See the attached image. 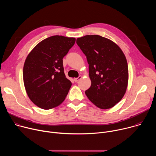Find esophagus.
<instances>
[{
	"mask_svg": "<svg viewBox=\"0 0 156 156\" xmlns=\"http://www.w3.org/2000/svg\"><path fill=\"white\" fill-rule=\"evenodd\" d=\"M81 78H82V76L80 75V76H79L78 78H75L74 79V81H75V82H77L78 81H79L80 80H81Z\"/></svg>",
	"mask_w": 156,
	"mask_h": 156,
	"instance_id": "34e87169",
	"label": "esophagus"
}]
</instances>
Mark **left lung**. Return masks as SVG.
Listing matches in <instances>:
<instances>
[{
  "label": "left lung",
  "mask_w": 156,
  "mask_h": 156,
  "mask_svg": "<svg viewBox=\"0 0 156 156\" xmlns=\"http://www.w3.org/2000/svg\"><path fill=\"white\" fill-rule=\"evenodd\" d=\"M89 64L90 87L87 98L102 109L113 107L125 94L128 81L126 57L117 44L99 35H86L76 39Z\"/></svg>",
  "instance_id": "obj_1"
}]
</instances>
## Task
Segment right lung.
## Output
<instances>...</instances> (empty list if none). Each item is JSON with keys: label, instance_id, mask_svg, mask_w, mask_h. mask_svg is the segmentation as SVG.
Listing matches in <instances>:
<instances>
[{"label": "right lung", "instance_id": "right-lung-1", "mask_svg": "<svg viewBox=\"0 0 156 156\" xmlns=\"http://www.w3.org/2000/svg\"><path fill=\"white\" fill-rule=\"evenodd\" d=\"M75 37L52 36L41 41L27 56L23 81L31 101L43 109L60 105L72 86L66 78L63 58L75 42Z\"/></svg>", "mask_w": 156, "mask_h": 156}]
</instances>
